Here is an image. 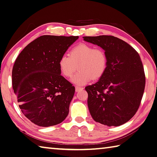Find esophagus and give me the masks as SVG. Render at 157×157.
I'll return each mask as SVG.
<instances>
[{
  "mask_svg": "<svg viewBox=\"0 0 157 157\" xmlns=\"http://www.w3.org/2000/svg\"><path fill=\"white\" fill-rule=\"evenodd\" d=\"M75 89H76V91H82L83 88L82 87H78V86H76L75 87Z\"/></svg>",
  "mask_w": 157,
  "mask_h": 157,
  "instance_id": "1",
  "label": "esophagus"
}]
</instances>
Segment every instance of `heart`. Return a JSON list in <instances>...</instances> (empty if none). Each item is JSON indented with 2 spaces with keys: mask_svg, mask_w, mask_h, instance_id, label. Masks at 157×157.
I'll return each mask as SVG.
<instances>
[{
  "mask_svg": "<svg viewBox=\"0 0 157 157\" xmlns=\"http://www.w3.org/2000/svg\"><path fill=\"white\" fill-rule=\"evenodd\" d=\"M107 56L101 48H95L88 44H79L70 51L68 56L63 55L59 59L60 72L63 76H72L78 67V72L73 76L72 82L84 85L98 80L104 75L107 69Z\"/></svg>",
  "mask_w": 157,
  "mask_h": 157,
  "instance_id": "1",
  "label": "heart"
}]
</instances>
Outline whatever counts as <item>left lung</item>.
<instances>
[{"mask_svg": "<svg viewBox=\"0 0 157 157\" xmlns=\"http://www.w3.org/2000/svg\"><path fill=\"white\" fill-rule=\"evenodd\" d=\"M100 47L107 56V69L95 84L87 86V104L95 121L107 126L127 123L138 110L146 78L138 53L124 40L113 36H84Z\"/></svg>", "mask_w": 157, "mask_h": 157, "instance_id": "8db88e82", "label": "left lung"}]
</instances>
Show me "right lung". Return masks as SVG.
<instances>
[{
    "mask_svg": "<svg viewBox=\"0 0 157 157\" xmlns=\"http://www.w3.org/2000/svg\"><path fill=\"white\" fill-rule=\"evenodd\" d=\"M78 36L43 35L21 51L12 70V85L22 113L40 127L64 121L75 88L61 75L59 59Z\"/></svg>",
    "mask_w": 157,
    "mask_h": 157,
    "instance_id": "1",
    "label": "right lung"
}]
</instances>
